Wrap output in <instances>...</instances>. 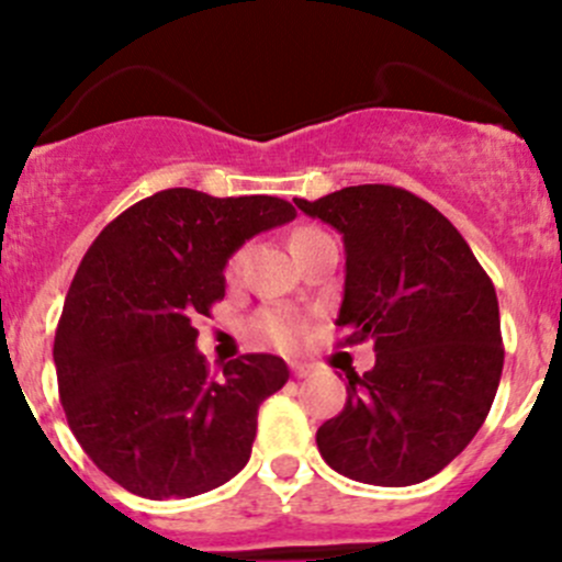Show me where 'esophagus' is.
<instances>
[{
	"label": "esophagus",
	"instance_id": "obj_1",
	"mask_svg": "<svg viewBox=\"0 0 562 562\" xmlns=\"http://www.w3.org/2000/svg\"><path fill=\"white\" fill-rule=\"evenodd\" d=\"M291 372H293V375H296V378H307L313 370H310L307 364H299V361H291Z\"/></svg>",
	"mask_w": 562,
	"mask_h": 562
}]
</instances>
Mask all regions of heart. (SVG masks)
I'll return each mask as SVG.
<instances>
[{"instance_id": "b5f03b06", "label": "heart", "mask_w": 562, "mask_h": 562, "mask_svg": "<svg viewBox=\"0 0 562 562\" xmlns=\"http://www.w3.org/2000/svg\"><path fill=\"white\" fill-rule=\"evenodd\" d=\"M304 234H310V231H299L296 236H304ZM296 236H293V239H296ZM239 260H241V255H234V258H231L228 274H234V271L239 269ZM260 326H263V331L269 334L271 342L282 345V348H291V345L296 342V337H299V323L293 321L291 315L266 313L263 317H260Z\"/></svg>"}]
</instances>
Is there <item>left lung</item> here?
<instances>
[{"label": "left lung", "mask_w": 562, "mask_h": 562, "mask_svg": "<svg viewBox=\"0 0 562 562\" xmlns=\"http://www.w3.org/2000/svg\"><path fill=\"white\" fill-rule=\"evenodd\" d=\"M293 203L342 234L345 342L375 339V367L348 372V400L317 429V451L364 484L432 479L475 438L497 394L495 285L454 225L402 187L359 184Z\"/></svg>", "instance_id": "1"}]
</instances>
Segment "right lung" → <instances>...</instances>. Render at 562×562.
<instances>
[{"mask_svg": "<svg viewBox=\"0 0 562 562\" xmlns=\"http://www.w3.org/2000/svg\"><path fill=\"white\" fill-rule=\"evenodd\" d=\"M293 217L282 198L173 187L119 214L83 255L56 328V381L81 449L133 495H203L247 464L260 402L291 372L247 353L212 378L192 323L225 296L231 255Z\"/></svg>", "mask_w": 562, "mask_h": 562, "instance_id": "obj_1", "label": "right lung"}]
</instances>
